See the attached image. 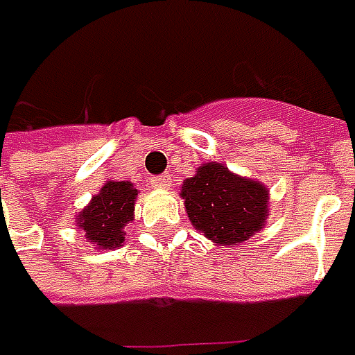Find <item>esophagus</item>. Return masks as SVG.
I'll list each match as a JSON object with an SVG mask.
<instances>
[{
	"instance_id": "esophagus-1",
	"label": "esophagus",
	"mask_w": 355,
	"mask_h": 355,
	"mask_svg": "<svg viewBox=\"0 0 355 355\" xmlns=\"http://www.w3.org/2000/svg\"><path fill=\"white\" fill-rule=\"evenodd\" d=\"M150 185H152L154 189H168V187L171 185V175L170 173L156 175V178H152V180H150Z\"/></svg>"
}]
</instances>
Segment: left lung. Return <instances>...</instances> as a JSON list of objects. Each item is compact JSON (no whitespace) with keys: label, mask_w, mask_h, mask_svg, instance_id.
I'll list each match as a JSON object with an SVG mask.
<instances>
[{"label":"left lung","mask_w":355,"mask_h":355,"mask_svg":"<svg viewBox=\"0 0 355 355\" xmlns=\"http://www.w3.org/2000/svg\"><path fill=\"white\" fill-rule=\"evenodd\" d=\"M185 211L191 225L213 243L235 245L261 231L268 213V189L209 162L199 166L193 178L182 185Z\"/></svg>","instance_id":"1"}]
</instances>
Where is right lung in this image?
<instances>
[{
  "instance_id": "add662e5",
  "label": "right lung",
  "mask_w": 355,
  "mask_h": 355,
  "mask_svg": "<svg viewBox=\"0 0 355 355\" xmlns=\"http://www.w3.org/2000/svg\"><path fill=\"white\" fill-rule=\"evenodd\" d=\"M138 189L130 182H108L76 215V225L94 249H116L124 243V227L134 219Z\"/></svg>"
}]
</instances>
